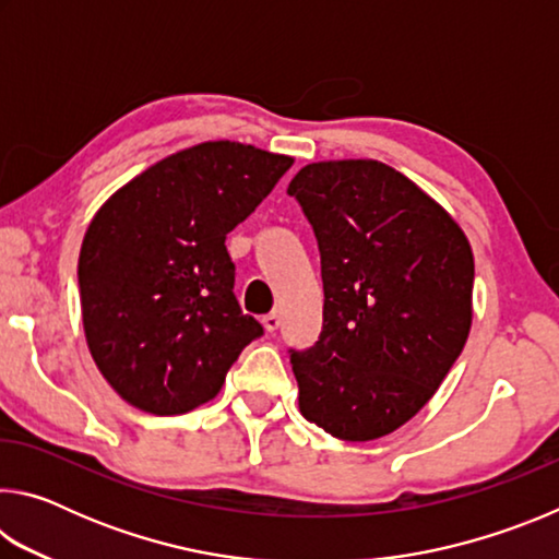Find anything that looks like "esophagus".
Instances as JSON below:
<instances>
[{
	"mask_svg": "<svg viewBox=\"0 0 559 559\" xmlns=\"http://www.w3.org/2000/svg\"><path fill=\"white\" fill-rule=\"evenodd\" d=\"M278 325H281V316L278 313L263 316V328H266L269 333H273V330H278Z\"/></svg>",
	"mask_w": 559,
	"mask_h": 559,
	"instance_id": "esophagus-1",
	"label": "esophagus"
}]
</instances>
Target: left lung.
<instances>
[{
	"mask_svg": "<svg viewBox=\"0 0 559 559\" xmlns=\"http://www.w3.org/2000/svg\"><path fill=\"white\" fill-rule=\"evenodd\" d=\"M288 194L316 231L325 293L318 343L288 349L300 414L343 441L386 437L466 345L471 243L441 204L377 159L306 165Z\"/></svg>",
	"mask_w": 559,
	"mask_h": 559,
	"instance_id": "obj_1",
	"label": "left lung"
}]
</instances>
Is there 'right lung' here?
Masks as SVG:
<instances>
[{"mask_svg":"<svg viewBox=\"0 0 559 559\" xmlns=\"http://www.w3.org/2000/svg\"><path fill=\"white\" fill-rule=\"evenodd\" d=\"M290 165L253 145L200 143L132 177L93 216L79 257L83 330L128 404L157 416L197 409L263 335L234 296L226 234Z\"/></svg>","mask_w":559,"mask_h":559,"instance_id":"obj_1","label":"right lung"}]
</instances>
